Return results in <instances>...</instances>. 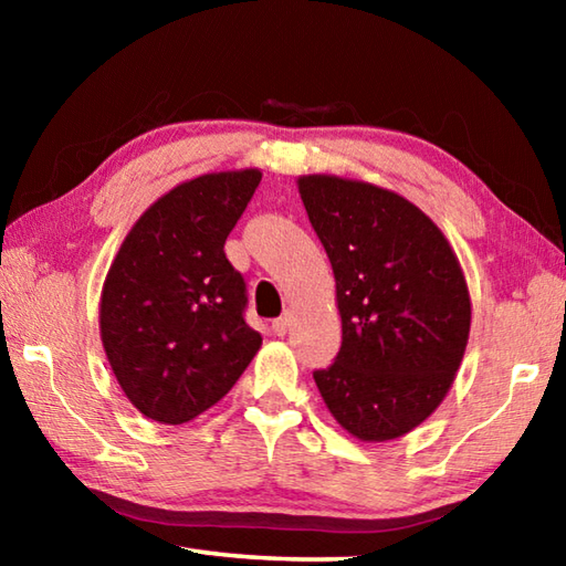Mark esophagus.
I'll return each instance as SVG.
<instances>
[{"instance_id":"34e87169","label":"esophagus","mask_w":566,"mask_h":566,"mask_svg":"<svg viewBox=\"0 0 566 566\" xmlns=\"http://www.w3.org/2000/svg\"><path fill=\"white\" fill-rule=\"evenodd\" d=\"M290 324H292V314H282L280 319L272 322V332L276 337H282V334H286V329H290Z\"/></svg>"}]
</instances>
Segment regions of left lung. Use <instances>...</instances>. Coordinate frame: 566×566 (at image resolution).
<instances>
[{
	"label": "left lung",
	"instance_id": "left-lung-1",
	"mask_svg": "<svg viewBox=\"0 0 566 566\" xmlns=\"http://www.w3.org/2000/svg\"><path fill=\"white\" fill-rule=\"evenodd\" d=\"M296 187L327 249L342 317V349L314 381L344 432L391 442L454 385L472 327L462 264L397 191L337 175H302Z\"/></svg>",
	"mask_w": 566,
	"mask_h": 566
}]
</instances>
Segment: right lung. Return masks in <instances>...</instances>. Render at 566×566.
I'll return each mask as SVG.
<instances>
[{
	"mask_svg": "<svg viewBox=\"0 0 566 566\" xmlns=\"http://www.w3.org/2000/svg\"><path fill=\"white\" fill-rule=\"evenodd\" d=\"M260 179L244 167L179 181L132 224L104 276V354L124 397L159 424L214 407L262 347L224 254Z\"/></svg>",
	"mask_w": 566,
	"mask_h": 566,
	"instance_id": "add662e5",
	"label": "right lung"
}]
</instances>
